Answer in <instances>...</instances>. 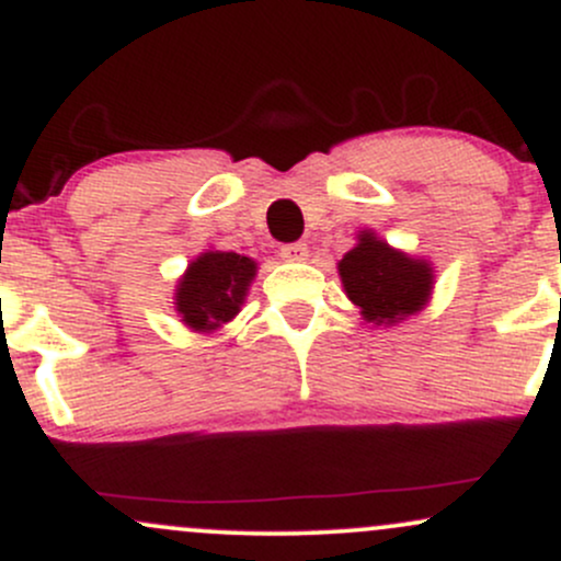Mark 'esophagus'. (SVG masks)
<instances>
[{"label":"esophagus","instance_id":"obj_1","mask_svg":"<svg viewBox=\"0 0 561 561\" xmlns=\"http://www.w3.org/2000/svg\"><path fill=\"white\" fill-rule=\"evenodd\" d=\"M282 261H290V263H300L309 257V248H306L304 242H295V244H285V248L279 250Z\"/></svg>","mask_w":561,"mask_h":561}]
</instances>
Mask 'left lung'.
<instances>
[{"instance_id": "1", "label": "left lung", "mask_w": 561, "mask_h": 561, "mask_svg": "<svg viewBox=\"0 0 561 561\" xmlns=\"http://www.w3.org/2000/svg\"><path fill=\"white\" fill-rule=\"evenodd\" d=\"M337 274L362 319L378 328H393L421 313L434 293L431 261L391 248L370 229L356 233L354 248L337 261Z\"/></svg>"}]
</instances>
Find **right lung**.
I'll return each instance as SVG.
<instances>
[{"instance_id": "obj_1", "label": "right lung", "mask_w": 561, "mask_h": 561, "mask_svg": "<svg viewBox=\"0 0 561 561\" xmlns=\"http://www.w3.org/2000/svg\"><path fill=\"white\" fill-rule=\"evenodd\" d=\"M255 274L257 263L248 255L224 250L199 252L175 285L172 304L178 317L191 332L210 335L242 311Z\"/></svg>"}]
</instances>
